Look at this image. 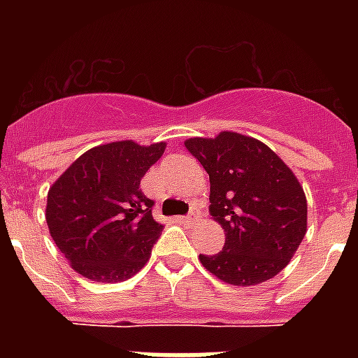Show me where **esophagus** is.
<instances>
[{
	"label": "esophagus",
	"instance_id": "esophagus-1",
	"mask_svg": "<svg viewBox=\"0 0 358 358\" xmlns=\"http://www.w3.org/2000/svg\"><path fill=\"white\" fill-rule=\"evenodd\" d=\"M178 221L182 224H193L196 221V215H195V212H191L189 215H184V217H178Z\"/></svg>",
	"mask_w": 358,
	"mask_h": 358
}]
</instances>
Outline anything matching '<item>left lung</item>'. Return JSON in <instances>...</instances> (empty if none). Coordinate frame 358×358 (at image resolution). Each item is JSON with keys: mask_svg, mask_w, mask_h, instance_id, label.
<instances>
[{"mask_svg": "<svg viewBox=\"0 0 358 358\" xmlns=\"http://www.w3.org/2000/svg\"><path fill=\"white\" fill-rule=\"evenodd\" d=\"M184 145L210 174V215L224 230L223 250L199 256L202 266L232 286H256L282 271L306 234V196L294 171L238 131Z\"/></svg>", "mask_w": 358, "mask_h": 358, "instance_id": "1", "label": "left lung"}]
</instances>
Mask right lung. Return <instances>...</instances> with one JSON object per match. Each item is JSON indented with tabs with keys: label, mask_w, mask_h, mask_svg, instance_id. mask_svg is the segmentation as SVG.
<instances>
[{
	"label": "right lung",
	"mask_w": 358,
	"mask_h": 358,
	"mask_svg": "<svg viewBox=\"0 0 358 358\" xmlns=\"http://www.w3.org/2000/svg\"><path fill=\"white\" fill-rule=\"evenodd\" d=\"M167 143L115 141L81 154L48 191L46 223L72 269L94 282H120L141 271L163 224L141 178Z\"/></svg>",
	"instance_id": "1"
}]
</instances>
